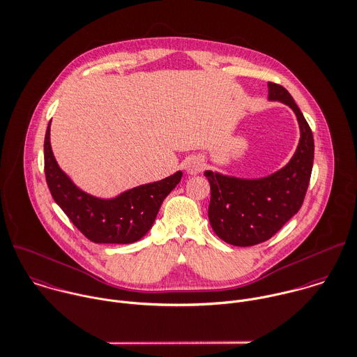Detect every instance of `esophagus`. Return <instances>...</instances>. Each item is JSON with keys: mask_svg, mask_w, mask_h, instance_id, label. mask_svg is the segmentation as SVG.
<instances>
[{"mask_svg": "<svg viewBox=\"0 0 357 357\" xmlns=\"http://www.w3.org/2000/svg\"><path fill=\"white\" fill-rule=\"evenodd\" d=\"M204 165H206V162H204V158H203V157H192V158L188 160L185 168H186V171H188L189 174L195 175V174L203 171Z\"/></svg>", "mask_w": 357, "mask_h": 357, "instance_id": "1", "label": "esophagus"}]
</instances>
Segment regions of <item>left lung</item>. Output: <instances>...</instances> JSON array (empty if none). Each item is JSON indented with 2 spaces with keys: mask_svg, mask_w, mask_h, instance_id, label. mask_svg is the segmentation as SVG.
<instances>
[{
  "mask_svg": "<svg viewBox=\"0 0 357 357\" xmlns=\"http://www.w3.org/2000/svg\"><path fill=\"white\" fill-rule=\"evenodd\" d=\"M268 98L288 104L301 126L299 146L278 172L256 181L229 178L211 171L208 220L214 232L234 246H253L273 238L302 207L314 160L313 132L289 91L268 82Z\"/></svg>",
  "mask_w": 357,
  "mask_h": 357,
  "instance_id": "left-lung-1",
  "label": "left lung"
}]
</instances>
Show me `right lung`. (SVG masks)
<instances>
[{"mask_svg": "<svg viewBox=\"0 0 357 357\" xmlns=\"http://www.w3.org/2000/svg\"><path fill=\"white\" fill-rule=\"evenodd\" d=\"M44 174L50 193L70 222L94 243H133L151 228L164 199L181 182L182 172L102 200L77 189L58 167L51 144L50 123L44 137Z\"/></svg>", "mask_w": 357, "mask_h": 357, "instance_id": "right-lung-1", "label": "right lung"}]
</instances>
